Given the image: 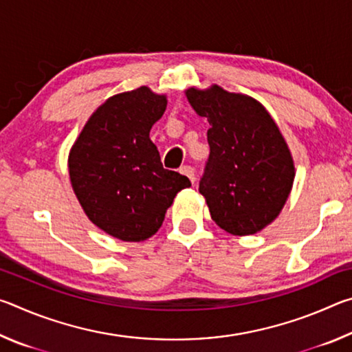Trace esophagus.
Instances as JSON below:
<instances>
[{
	"label": "esophagus",
	"mask_w": 352,
	"mask_h": 352,
	"mask_svg": "<svg viewBox=\"0 0 352 352\" xmlns=\"http://www.w3.org/2000/svg\"><path fill=\"white\" fill-rule=\"evenodd\" d=\"M180 172H182L183 175H186V177L189 178L190 183L195 182V172H194V168H190V166H182Z\"/></svg>",
	"instance_id": "esophagus-1"
}]
</instances>
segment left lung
Wrapping results in <instances>:
<instances>
[{
    "mask_svg": "<svg viewBox=\"0 0 352 352\" xmlns=\"http://www.w3.org/2000/svg\"><path fill=\"white\" fill-rule=\"evenodd\" d=\"M186 98L211 126L199 190L212 220L231 234L258 233L276 219L294 183V162L283 135L253 98L217 85L206 91L189 88Z\"/></svg>",
    "mask_w": 352,
    "mask_h": 352,
    "instance_id": "1",
    "label": "left lung"
}]
</instances>
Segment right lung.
Segmentation results:
<instances>
[{"label": "right lung", "mask_w": 352, "mask_h": 352, "mask_svg": "<svg viewBox=\"0 0 352 352\" xmlns=\"http://www.w3.org/2000/svg\"><path fill=\"white\" fill-rule=\"evenodd\" d=\"M166 96L147 87L116 94L88 119L69 153V178L83 211L113 237L146 241L157 233L188 177L163 168L151 129Z\"/></svg>", "instance_id": "1"}]
</instances>
